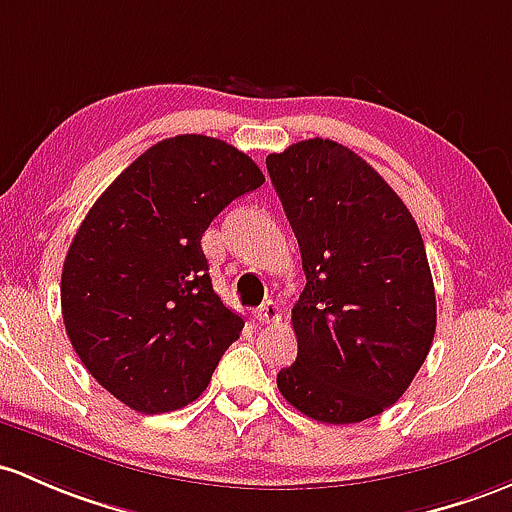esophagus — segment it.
Listing matches in <instances>:
<instances>
[{
	"label": "esophagus",
	"instance_id": "34e87169",
	"mask_svg": "<svg viewBox=\"0 0 512 512\" xmlns=\"http://www.w3.org/2000/svg\"><path fill=\"white\" fill-rule=\"evenodd\" d=\"M256 317H258V320H261V322H266V324L278 322V320H280V307H278V302H273V300L263 302V305L256 310Z\"/></svg>",
	"mask_w": 512,
	"mask_h": 512
}]
</instances>
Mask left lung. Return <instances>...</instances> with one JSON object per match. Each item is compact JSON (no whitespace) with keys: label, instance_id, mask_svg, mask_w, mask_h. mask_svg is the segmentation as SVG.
I'll return each mask as SVG.
<instances>
[{"label":"left lung","instance_id":"obj_1","mask_svg":"<svg viewBox=\"0 0 512 512\" xmlns=\"http://www.w3.org/2000/svg\"><path fill=\"white\" fill-rule=\"evenodd\" d=\"M298 239V359L278 390L327 425L390 408L425 364L437 300L425 244L395 190L351 148L307 139L266 158Z\"/></svg>","mask_w":512,"mask_h":512}]
</instances>
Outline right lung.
<instances>
[{"instance_id":"right-lung-1","label":"right lung","mask_w":512,"mask_h":512,"mask_svg":"<svg viewBox=\"0 0 512 512\" xmlns=\"http://www.w3.org/2000/svg\"><path fill=\"white\" fill-rule=\"evenodd\" d=\"M263 183L239 148L183 134L141 153L82 219L60 278L65 332L131 410L185 408L239 339L244 320L214 293L202 234Z\"/></svg>"}]
</instances>
